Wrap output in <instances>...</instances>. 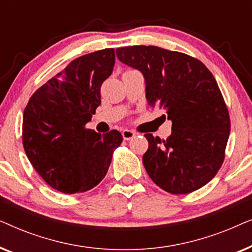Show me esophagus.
Wrapping results in <instances>:
<instances>
[{
  "instance_id": "obj_1",
  "label": "esophagus",
  "mask_w": 252,
  "mask_h": 252,
  "mask_svg": "<svg viewBox=\"0 0 252 252\" xmlns=\"http://www.w3.org/2000/svg\"><path fill=\"white\" fill-rule=\"evenodd\" d=\"M122 134H123L124 140H126V141L132 140L133 137H135V133H134L133 130H129V129H124Z\"/></svg>"
}]
</instances>
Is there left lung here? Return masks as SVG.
<instances>
[{"label":"left lung","mask_w":252,"mask_h":252,"mask_svg":"<svg viewBox=\"0 0 252 252\" xmlns=\"http://www.w3.org/2000/svg\"><path fill=\"white\" fill-rule=\"evenodd\" d=\"M116 54L143 74L148 104L172 120L166 140L144 134L149 148L142 160L151 180L177 195L202 188L221 166L230 132L215 77L196 58L159 47H124Z\"/></svg>","instance_id":"obj_1"}]
</instances>
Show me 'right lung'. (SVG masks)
<instances>
[{"label":"right lung","instance_id":"add662e5","mask_svg":"<svg viewBox=\"0 0 252 252\" xmlns=\"http://www.w3.org/2000/svg\"><path fill=\"white\" fill-rule=\"evenodd\" d=\"M115 50L72 61L31 96L23 116L26 156L50 187L65 194L87 191L105 177L123 136L86 128L101 104V86L112 73Z\"/></svg>","mask_w":252,"mask_h":252}]
</instances>
